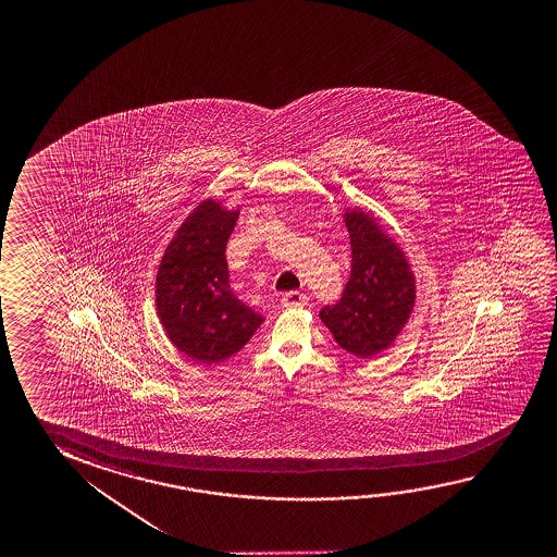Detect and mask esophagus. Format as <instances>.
<instances>
[{
	"mask_svg": "<svg viewBox=\"0 0 557 557\" xmlns=\"http://www.w3.org/2000/svg\"><path fill=\"white\" fill-rule=\"evenodd\" d=\"M283 307H305L309 302V297L301 292H289L283 295Z\"/></svg>",
	"mask_w": 557,
	"mask_h": 557,
	"instance_id": "esophagus-1",
	"label": "esophagus"
}]
</instances>
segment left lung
<instances>
[{"instance_id":"left-lung-1","label":"left lung","mask_w":557,"mask_h":557,"mask_svg":"<svg viewBox=\"0 0 557 557\" xmlns=\"http://www.w3.org/2000/svg\"><path fill=\"white\" fill-rule=\"evenodd\" d=\"M351 240V275L336 305L320 310L337 346L374 357L394 344L416 302V277L393 238L366 211L344 213Z\"/></svg>"}]
</instances>
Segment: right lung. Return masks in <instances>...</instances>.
Masks as SVG:
<instances>
[{
    "mask_svg": "<svg viewBox=\"0 0 557 557\" xmlns=\"http://www.w3.org/2000/svg\"><path fill=\"white\" fill-rule=\"evenodd\" d=\"M237 210L203 200L176 231L157 270V314L174 347L211 366L247 346L264 319L228 285L227 240Z\"/></svg>",
    "mask_w": 557,
    "mask_h": 557,
    "instance_id": "obj_1",
    "label": "right lung"
}]
</instances>
